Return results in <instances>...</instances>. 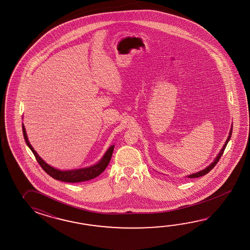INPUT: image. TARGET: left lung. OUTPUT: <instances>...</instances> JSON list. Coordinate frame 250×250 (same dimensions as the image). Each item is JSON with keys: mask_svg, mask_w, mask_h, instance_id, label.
<instances>
[{"mask_svg": "<svg viewBox=\"0 0 250 250\" xmlns=\"http://www.w3.org/2000/svg\"><path fill=\"white\" fill-rule=\"evenodd\" d=\"M231 132H232V127L230 128V131H229V134L228 138H227L226 142L224 144L223 149L220 151V153L218 154L217 157L215 158V160L213 161V163H212V164L209 165L208 168H206L205 170H201V171H198V172H196V173H193L191 175H188V178H190V179H191V178H197V177H201V176L206 175V174H208V172H209L210 170H212V168H213L215 165H217L219 160H220V158H221V157H222V155H223V152H224L225 147H226V146H227V144H228L229 140L230 138H231Z\"/></svg>", "mask_w": 250, "mask_h": 250, "instance_id": "obj_1", "label": "left lung"}]
</instances>
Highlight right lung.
<instances>
[{"instance_id": "obj_1", "label": "right lung", "mask_w": 250, "mask_h": 250, "mask_svg": "<svg viewBox=\"0 0 250 250\" xmlns=\"http://www.w3.org/2000/svg\"><path fill=\"white\" fill-rule=\"evenodd\" d=\"M22 130L25 141L27 143L28 147L31 149L33 154L35 155L36 159L38 161V164L42 167V170H44L48 175L53 177V179L58 181H64V182H69V183H76V182H83V181H89L92 179H95L97 176L100 175L104 170H105L107 165H109L110 160L112 158V152L114 146H112L110 148L107 150L106 153L104 155L101 161L94 166H91L88 168L84 169H79V170H60L54 169L52 166L48 165L42 158L37 154V152L34 150L32 146L29 143L27 139V133L24 125H22Z\"/></svg>"}]
</instances>
